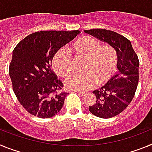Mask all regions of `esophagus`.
I'll return each instance as SVG.
<instances>
[{"mask_svg":"<svg viewBox=\"0 0 152 152\" xmlns=\"http://www.w3.org/2000/svg\"><path fill=\"white\" fill-rule=\"evenodd\" d=\"M76 91L77 94H79L80 95H81V96H84V95H86V93L83 92V91Z\"/></svg>","mask_w":152,"mask_h":152,"instance_id":"1","label":"esophagus"}]
</instances>
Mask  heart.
Segmentation results:
<instances>
[{"label":"heart","instance_id":"obj_1","mask_svg":"<svg viewBox=\"0 0 152 152\" xmlns=\"http://www.w3.org/2000/svg\"><path fill=\"white\" fill-rule=\"evenodd\" d=\"M74 61L83 60L82 73L75 74L65 81L68 88L86 91L95 84L101 86L112 79L117 71L118 54L110 45H102L101 42L89 36L77 39L68 48ZM52 69L58 76L66 77L72 73L73 63L63 51H58L52 59Z\"/></svg>","mask_w":152,"mask_h":152}]
</instances>
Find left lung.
<instances>
[{"mask_svg":"<svg viewBox=\"0 0 152 152\" xmlns=\"http://www.w3.org/2000/svg\"><path fill=\"white\" fill-rule=\"evenodd\" d=\"M86 33L106 42L117 52L118 72L100 89L93 91L96 103L89 111L97 117L108 119L117 116L131 103L139 83V61L128 39L105 29L84 30Z\"/></svg>","mask_w":152,"mask_h":152,"instance_id":"1","label":"left lung"}]
</instances>
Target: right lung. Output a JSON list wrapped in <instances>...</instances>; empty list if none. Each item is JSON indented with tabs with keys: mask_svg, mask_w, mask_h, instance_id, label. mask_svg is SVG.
<instances>
[{
	"mask_svg": "<svg viewBox=\"0 0 152 152\" xmlns=\"http://www.w3.org/2000/svg\"><path fill=\"white\" fill-rule=\"evenodd\" d=\"M79 30L39 31L14 48L9 67L13 92L23 108L42 119L54 116L62 108L68 93L51 68L54 55L76 37Z\"/></svg>",
	"mask_w": 152,
	"mask_h": 152,
	"instance_id": "right-lung-1",
	"label": "right lung"
}]
</instances>
